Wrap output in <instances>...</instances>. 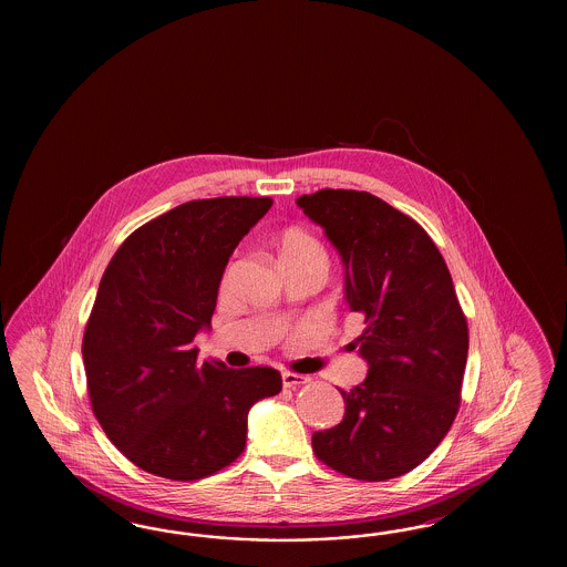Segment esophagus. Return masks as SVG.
Segmentation results:
<instances>
[{
  "label": "esophagus",
  "mask_w": 567,
  "mask_h": 567,
  "mask_svg": "<svg viewBox=\"0 0 567 567\" xmlns=\"http://www.w3.org/2000/svg\"><path fill=\"white\" fill-rule=\"evenodd\" d=\"M306 382H309L308 377H301V374H295V372H285L282 374V386L285 389H297V386H301Z\"/></svg>",
  "instance_id": "34e87169"
}]
</instances>
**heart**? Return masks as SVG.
Returning <instances> with one entry per match:
<instances>
[{"instance_id":"b5f03b06","label":"heart","mask_w":567,"mask_h":567,"mask_svg":"<svg viewBox=\"0 0 567 567\" xmlns=\"http://www.w3.org/2000/svg\"><path fill=\"white\" fill-rule=\"evenodd\" d=\"M275 247L280 266L303 259L324 258L320 243L299 226L282 228L275 237Z\"/></svg>"}]
</instances>
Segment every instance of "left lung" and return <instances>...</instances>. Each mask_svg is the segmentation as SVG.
Here are the masks:
<instances>
[{
    "instance_id": "left-lung-1",
    "label": "left lung",
    "mask_w": 567,
    "mask_h": 567,
    "mask_svg": "<svg viewBox=\"0 0 567 567\" xmlns=\"http://www.w3.org/2000/svg\"><path fill=\"white\" fill-rule=\"evenodd\" d=\"M297 206L344 266V301L363 316L353 347L368 377L343 391V422L313 432L316 457L355 481L412 472L445 439L462 399L467 322L429 233L365 190L322 189Z\"/></svg>"
}]
</instances>
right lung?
<instances>
[{"instance_id": "right-lung-1", "label": "right lung", "mask_w": 567, "mask_h": 567, "mask_svg": "<svg viewBox=\"0 0 567 567\" xmlns=\"http://www.w3.org/2000/svg\"><path fill=\"white\" fill-rule=\"evenodd\" d=\"M270 197L197 199L143 224L102 276L83 337L91 408L133 464L168 481H199L233 464L247 413L275 396V368L197 360L224 268Z\"/></svg>"}]
</instances>
